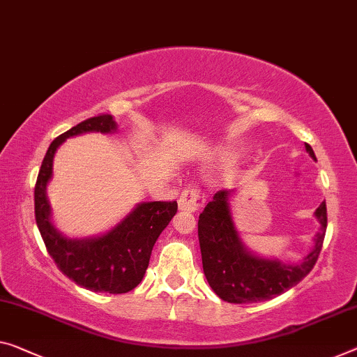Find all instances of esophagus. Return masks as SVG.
<instances>
[{
	"label": "esophagus",
	"mask_w": 357,
	"mask_h": 357,
	"mask_svg": "<svg viewBox=\"0 0 357 357\" xmlns=\"http://www.w3.org/2000/svg\"><path fill=\"white\" fill-rule=\"evenodd\" d=\"M206 196L196 186H186L182 196L178 199V207L186 212H197L204 206Z\"/></svg>",
	"instance_id": "34e87169"
}]
</instances>
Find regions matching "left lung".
I'll return each instance as SVG.
<instances>
[{
	"label": "left lung",
	"instance_id": "left-lung-1",
	"mask_svg": "<svg viewBox=\"0 0 357 357\" xmlns=\"http://www.w3.org/2000/svg\"><path fill=\"white\" fill-rule=\"evenodd\" d=\"M305 148L316 160L312 148L308 144ZM231 193L233 190L217 191L197 220L206 279L213 292L228 303L271 300L297 286L316 265L327 228L326 202H321L314 212L321 228L314 236L311 252L298 265H289L281 260L261 259L243 244L231 217Z\"/></svg>",
	"mask_w": 357,
	"mask_h": 357
}]
</instances>
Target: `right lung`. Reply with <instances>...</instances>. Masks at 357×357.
<instances>
[{
    "instance_id": "right-lung-1",
    "label": "right lung",
    "mask_w": 357,
    "mask_h": 357,
    "mask_svg": "<svg viewBox=\"0 0 357 357\" xmlns=\"http://www.w3.org/2000/svg\"><path fill=\"white\" fill-rule=\"evenodd\" d=\"M116 128L112 114H97L59 135L47 148L35 185V218L49 255L65 276L92 292L126 294L139 286L153 245L177 213V201L140 202L108 233L84 239H70L54 227L46 186L57 148L68 137L112 134Z\"/></svg>"
}]
</instances>
